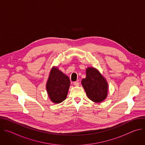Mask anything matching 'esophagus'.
Segmentation results:
<instances>
[{
    "mask_svg": "<svg viewBox=\"0 0 145 145\" xmlns=\"http://www.w3.org/2000/svg\"><path fill=\"white\" fill-rule=\"evenodd\" d=\"M73 84H74V86H79V82H78V81H74V82H73Z\"/></svg>",
    "mask_w": 145,
    "mask_h": 145,
    "instance_id": "obj_1",
    "label": "esophagus"
}]
</instances>
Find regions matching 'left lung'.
<instances>
[{
    "label": "left lung",
    "mask_w": 145,
    "mask_h": 145,
    "mask_svg": "<svg viewBox=\"0 0 145 145\" xmlns=\"http://www.w3.org/2000/svg\"><path fill=\"white\" fill-rule=\"evenodd\" d=\"M86 74V77L82 80L81 83L88 97L95 103L101 102L107 95V82L93 68H87Z\"/></svg>",
    "instance_id": "1"
}]
</instances>
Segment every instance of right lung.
<instances>
[{"instance_id":"right-lung-1","label":"right lung","mask_w":145,"mask_h":145,"mask_svg":"<svg viewBox=\"0 0 145 145\" xmlns=\"http://www.w3.org/2000/svg\"><path fill=\"white\" fill-rule=\"evenodd\" d=\"M70 86L69 78L57 68H53L46 84V90L51 100L60 103L67 97Z\"/></svg>"}]
</instances>
